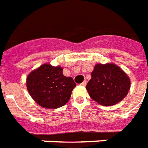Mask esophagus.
<instances>
[{
  "label": "esophagus",
  "mask_w": 148,
  "mask_h": 148,
  "mask_svg": "<svg viewBox=\"0 0 148 148\" xmlns=\"http://www.w3.org/2000/svg\"><path fill=\"white\" fill-rule=\"evenodd\" d=\"M86 84H87V82H86V81H84L82 83H81V85H82V86H85V85H86Z\"/></svg>",
  "instance_id": "obj_1"
}]
</instances>
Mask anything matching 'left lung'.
Returning a JSON list of instances; mask_svg holds the SVG:
<instances>
[{"label": "left lung", "mask_w": 148, "mask_h": 148, "mask_svg": "<svg viewBox=\"0 0 148 148\" xmlns=\"http://www.w3.org/2000/svg\"><path fill=\"white\" fill-rule=\"evenodd\" d=\"M130 88L129 77L113 63L96 64L86 85L91 98L103 106H112L121 101Z\"/></svg>", "instance_id": "left-lung-1"}]
</instances>
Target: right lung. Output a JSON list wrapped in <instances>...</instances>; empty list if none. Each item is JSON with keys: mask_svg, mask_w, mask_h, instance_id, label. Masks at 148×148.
Instances as JSON below:
<instances>
[{"mask_svg": "<svg viewBox=\"0 0 148 148\" xmlns=\"http://www.w3.org/2000/svg\"><path fill=\"white\" fill-rule=\"evenodd\" d=\"M76 84L71 77L63 74L61 66L45 63L27 76L29 95L40 107L56 109L63 107L71 98Z\"/></svg>", "mask_w": 148, "mask_h": 148, "instance_id": "add662e5", "label": "right lung"}]
</instances>
